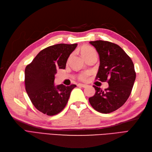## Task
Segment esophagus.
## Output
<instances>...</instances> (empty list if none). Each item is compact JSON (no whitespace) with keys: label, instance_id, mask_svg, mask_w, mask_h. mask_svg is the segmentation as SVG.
Wrapping results in <instances>:
<instances>
[{"label":"esophagus","instance_id":"obj_1","mask_svg":"<svg viewBox=\"0 0 152 152\" xmlns=\"http://www.w3.org/2000/svg\"><path fill=\"white\" fill-rule=\"evenodd\" d=\"M78 87H81V88H86V87L88 86V85L82 84V83H79V84H78Z\"/></svg>","mask_w":152,"mask_h":152}]
</instances>
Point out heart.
Wrapping results in <instances>:
<instances>
[{"mask_svg": "<svg viewBox=\"0 0 152 152\" xmlns=\"http://www.w3.org/2000/svg\"><path fill=\"white\" fill-rule=\"evenodd\" d=\"M80 52H81V54L82 55V56L83 57H85L88 56H89V55H91L92 53H96V51L94 49V48H92L91 46H83L81 48V50H80ZM88 73H83L81 74L79 76V78L80 80H84L86 79L87 78V76H88Z\"/></svg>", "mask_w": 152, "mask_h": 152, "instance_id": "1", "label": "heart"}]
</instances>
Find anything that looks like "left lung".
I'll use <instances>...</instances> for the list:
<instances>
[{
	"label": "left lung",
	"mask_w": 152,
	"mask_h": 152,
	"mask_svg": "<svg viewBox=\"0 0 152 152\" xmlns=\"http://www.w3.org/2000/svg\"><path fill=\"white\" fill-rule=\"evenodd\" d=\"M99 55L100 66L96 79L107 82L103 91L93 86L95 93L89 99L92 107L102 114L114 112L129 97L136 78L134 64L130 57L118 45L108 41L90 42Z\"/></svg>",
	"instance_id": "left-lung-1"
}]
</instances>
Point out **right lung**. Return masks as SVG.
Returning a JSON list of instances; mask_svg holds the SVG:
<instances>
[{"mask_svg":"<svg viewBox=\"0 0 152 152\" xmlns=\"http://www.w3.org/2000/svg\"><path fill=\"white\" fill-rule=\"evenodd\" d=\"M77 44H58L40 51L25 70V90L38 110L48 115L59 114L65 107L74 84L54 85L58 69H64Z\"/></svg>","mask_w":152,"mask_h":152,"instance_id":"1","label":"right lung"}]
</instances>
